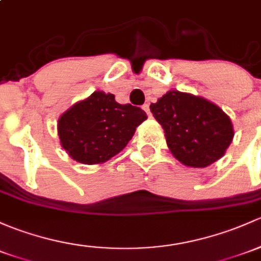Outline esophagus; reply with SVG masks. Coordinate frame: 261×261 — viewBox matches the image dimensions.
Wrapping results in <instances>:
<instances>
[{"label":"esophagus","instance_id":"obj_1","mask_svg":"<svg viewBox=\"0 0 261 261\" xmlns=\"http://www.w3.org/2000/svg\"><path fill=\"white\" fill-rule=\"evenodd\" d=\"M142 110L146 112L147 116L151 117V112H150V105H149V103H145V105H142Z\"/></svg>","mask_w":261,"mask_h":261}]
</instances>
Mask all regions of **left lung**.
<instances>
[{"label":"left lung","instance_id":"obj_1","mask_svg":"<svg viewBox=\"0 0 261 261\" xmlns=\"http://www.w3.org/2000/svg\"><path fill=\"white\" fill-rule=\"evenodd\" d=\"M150 110L163 126L170 151L186 166L211 165L234 138L230 117L200 96L171 90L151 103Z\"/></svg>","mask_w":261,"mask_h":261}]
</instances>
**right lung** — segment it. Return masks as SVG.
Masks as SVG:
<instances>
[{
  "instance_id": "obj_1",
  "label": "right lung",
  "mask_w": 261,
  "mask_h": 261,
  "mask_svg": "<svg viewBox=\"0 0 261 261\" xmlns=\"http://www.w3.org/2000/svg\"><path fill=\"white\" fill-rule=\"evenodd\" d=\"M147 119L140 108L116 102L115 95L95 91L60 116L62 147L77 163L102 164L119 153Z\"/></svg>"
}]
</instances>
